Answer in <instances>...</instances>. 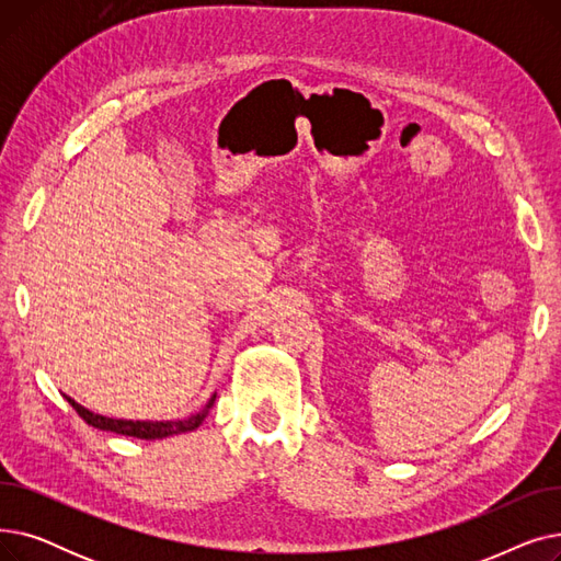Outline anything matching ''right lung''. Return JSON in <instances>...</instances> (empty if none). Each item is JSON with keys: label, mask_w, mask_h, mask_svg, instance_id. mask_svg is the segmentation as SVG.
Wrapping results in <instances>:
<instances>
[{"label": "right lung", "mask_w": 561, "mask_h": 561, "mask_svg": "<svg viewBox=\"0 0 561 561\" xmlns=\"http://www.w3.org/2000/svg\"><path fill=\"white\" fill-rule=\"evenodd\" d=\"M68 402L75 407L77 414L88 423L93 425L98 430H106V432H115V434H125V436H136V438H165V436H174V434H182V432H193L202 425V421L206 419V414H209V409L214 407L216 402V393L209 398V402L204 404L202 411H197V414L184 419V421H125V419H106V416H100V414H93L91 409L81 407L79 402H75L70 396H66Z\"/></svg>", "instance_id": "1"}]
</instances>
